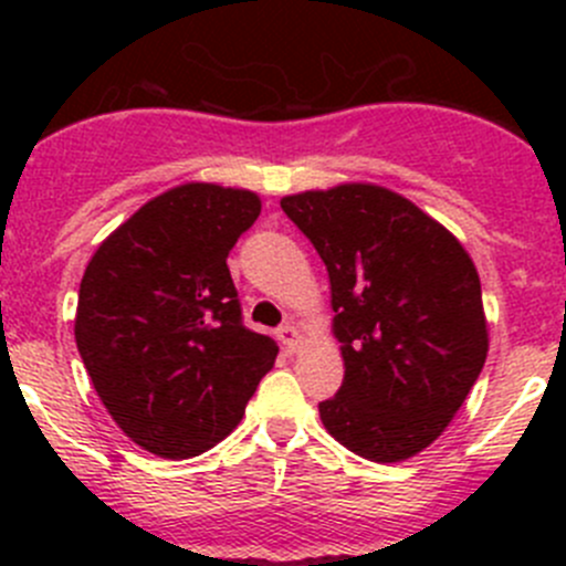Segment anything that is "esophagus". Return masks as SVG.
Returning a JSON list of instances; mask_svg holds the SVG:
<instances>
[{"label":"esophagus","instance_id":"esophagus-1","mask_svg":"<svg viewBox=\"0 0 566 566\" xmlns=\"http://www.w3.org/2000/svg\"><path fill=\"white\" fill-rule=\"evenodd\" d=\"M279 342H282L287 350H298L301 345H304V334H301V328L295 323H287L279 328Z\"/></svg>","mask_w":566,"mask_h":566}]
</instances>
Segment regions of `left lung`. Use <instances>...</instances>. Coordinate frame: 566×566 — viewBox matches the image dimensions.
<instances>
[{"label": "left lung", "mask_w": 566, "mask_h": 566, "mask_svg": "<svg viewBox=\"0 0 566 566\" xmlns=\"http://www.w3.org/2000/svg\"><path fill=\"white\" fill-rule=\"evenodd\" d=\"M325 262L345 380L319 402L325 430L373 462L424 452L488 358L479 273L462 243L375 182L282 197Z\"/></svg>", "instance_id": "8db88e82"}]
</instances>
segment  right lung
Wrapping results in <instances>:
<instances>
[{"mask_svg": "<svg viewBox=\"0 0 566 566\" xmlns=\"http://www.w3.org/2000/svg\"><path fill=\"white\" fill-rule=\"evenodd\" d=\"M247 188L182 182L142 205L95 249L76 347L119 430L164 460L224 441L276 342L243 325L227 254L260 216Z\"/></svg>", "mask_w": 566, "mask_h": 566, "instance_id": "1", "label": "right lung"}]
</instances>
